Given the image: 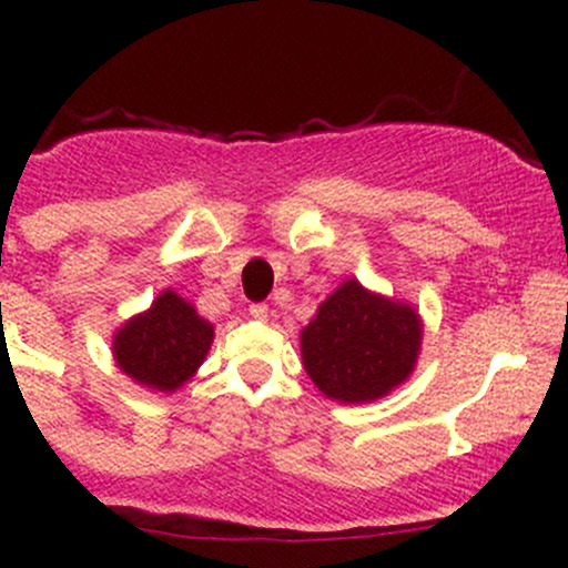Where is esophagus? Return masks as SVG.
Wrapping results in <instances>:
<instances>
[{"instance_id": "esophagus-1", "label": "esophagus", "mask_w": 568, "mask_h": 568, "mask_svg": "<svg viewBox=\"0 0 568 568\" xmlns=\"http://www.w3.org/2000/svg\"><path fill=\"white\" fill-rule=\"evenodd\" d=\"M251 317H256V321H266L270 317V306L266 304H251Z\"/></svg>"}]
</instances>
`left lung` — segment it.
Here are the masks:
<instances>
[{"label": "left lung", "mask_w": 568, "mask_h": 568, "mask_svg": "<svg viewBox=\"0 0 568 568\" xmlns=\"http://www.w3.org/2000/svg\"><path fill=\"white\" fill-rule=\"evenodd\" d=\"M419 310L344 280L304 325L306 376L336 403H374L408 382L422 352Z\"/></svg>", "instance_id": "obj_1"}]
</instances>
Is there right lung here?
Instances as JSON below:
<instances>
[{"mask_svg": "<svg viewBox=\"0 0 568 568\" xmlns=\"http://www.w3.org/2000/svg\"><path fill=\"white\" fill-rule=\"evenodd\" d=\"M213 323L173 288L158 293L149 310L128 317L112 336V355L128 379L171 395L197 374L211 352Z\"/></svg>", "mask_w": 568, "mask_h": 568, "instance_id": "1", "label": "right lung"}]
</instances>
